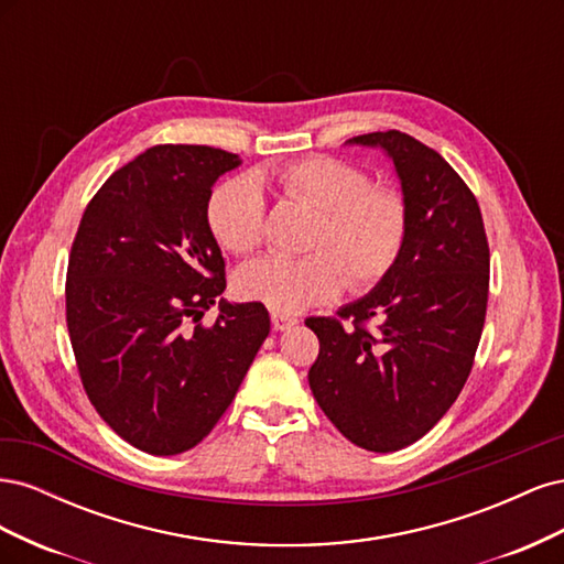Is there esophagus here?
<instances>
[{"label": "esophagus", "instance_id": "obj_1", "mask_svg": "<svg viewBox=\"0 0 564 564\" xmlns=\"http://www.w3.org/2000/svg\"><path fill=\"white\" fill-rule=\"evenodd\" d=\"M270 317H272V327H275V332H286V329H292L299 324L296 317L286 315V313H278V311H272Z\"/></svg>", "mask_w": 564, "mask_h": 564}]
</instances>
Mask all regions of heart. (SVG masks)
Masks as SVG:
<instances>
[{
	"instance_id": "heart-1",
	"label": "heart",
	"mask_w": 564,
	"mask_h": 564,
	"mask_svg": "<svg viewBox=\"0 0 564 564\" xmlns=\"http://www.w3.org/2000/svg\"><path fill=\"white\" fill-rule=\"evenodd\" d=\"M280 193L315 214L301 259L261 256L240 268L237 294L294 315L332 301L340 289L355 292L381 282L395 265L406 237V207L400 193L371 185L365 169L336 158H308L272 172ZM218 245L249 253L263 240L265 199L251 176L218 185L207 207Z\"/></svg>"
}]
</instances>
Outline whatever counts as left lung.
Masks as SVG:
<instances>
[{"instance_id":"left-lung-1","label":"left lung","mask_w":564,"mask_h":564,"mask_svg":"<svg viewBox=\"0 0 564 564\" xmlns=\"http://www.w3.org/2000/svg\"><path fill=\"white\" fill-rule=\"evenodd\" d=\"M395 166L406 237L395 265L340 322L311 317L319 355L308 383L319 409L352 445L398 452L429 433L464 388L480 344L489 247L482 214L449 162L402 131L355 135ZM373 316L377 333L360 321Z\"/></svg>"}]
</instances>
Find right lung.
<instances>
[{"mask_svg": "<svg viewBox=\"0 0 564 564\" xmlns=\"http://www.w3.org/2000/svg\"><path fill=\"white\" fill-rule=\"evenodd\" d=\"M242 164L209 145H155L89 202L65 315L84 390L135 449L174 456L212 433L270 334L263 303L226 301L212 187ZM219 305L214 328L198 319Z\"/></svg>", "mask_w": 564, "mask_h": 564, "instance_id": "obj_1", "label": "right lung"}]
</instances>
